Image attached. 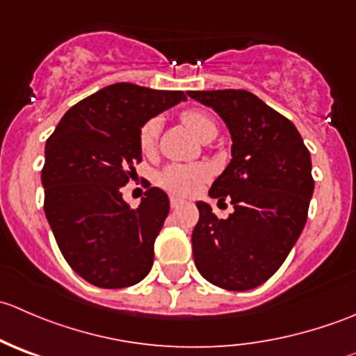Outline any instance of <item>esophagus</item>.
Listing matches in <instances>:
<instances>
[{"label": "esophagus", "instance_id": "esophagus-1", "mask_svg": "<svg viewBox=\"0 0 356 356\" xmlns=\"http://www.w3.org/2000/svg\"><path fill=\"white\" fill-rule=\"evenodd\" d=\"M181 203H182L181 198H177V196H170V207L172 208H177Z\"/></svg>", "mask_w": 356, "mask_h": 356}]
</instances>
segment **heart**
Here are the masks:
<instances>
[{
	"instance_id": "1",
	"label": "heart",
	"mask_w": 356,
	"mask_h": 356,
	"mask_svg": "<svg viewBox=\"0 0 356 356\" xmlns=\"http://www.w3.org/2000/svg\"><path fill=\"white\" fill-rule=\"evenodd\" d=\"M182 122L198 136L200 139H204L207 136H217V124L210 115L200 110H186L181 115ZM161 122L160 118H149L145 122L139 131V148L145 155H152L156 148L158 136H160ZM210 175V170L204 165H182L172 163L165 167L158 175V182L163 186L167 191L175 193V195L188 196L198 191V188L203 184Z\"/></svg>"
}]
</instances>
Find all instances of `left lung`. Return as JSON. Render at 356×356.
I'll return each mask as SVG.
<instances>
[{
	"label": "left lung",
	"instance_id": "8db88e82",
	"mask_svg": "<svg viewBox=\"0 0 356 356\" xmlns=\"http://www.w3.org/2000/svg\"><path fill=\"white\" fill-rule=\"evenodd\" d=\"M231 131L232 160L208 195L231 201L218 218L198 201L193 257L200 274L227 291L264 284L300 238L314 195L310 152L293 122L245 89L189 91Z\"/></svg>",
	"mask_w": 356,
	"mask_h": 356
}]
</instances>
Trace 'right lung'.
<instances>
[{"mask_svg": "<svg viewBox=\"0 0 356 356\" xmlns=\"http://www.w3.org/2000/svg\"><path fill=\"white\" fill-rule=\"evenodd\" d=\"M182 99V91L106 86L72 106L46 141V218L67 264L89 284L127 288L152 270L168 196L148 188L141 204L131 208L120 188L141 161L143 124Z\"/></svg>", "mask_w": 356, "mask_h": 356, "instance_id": "1", "label": "right lung"}]
</instances>
